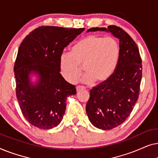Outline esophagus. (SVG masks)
Masks as SVG:
<instances>
[{"instance_id":"34e87169","label":"esophagus","mask_w":158,"mask_h":158,"mask_svg":"<svg viewBox=\"0 0 158 158\" xmlns=\"http://www.w3.org/2000/svg\"><path fill=\"white\" fill-rule=\"evenodd\" d=\"M83 89H85V88L83 87V86H77L76 87V90H77V92L78 93L79 91H81V90H83Z\"/></svg>"}]
</instances>
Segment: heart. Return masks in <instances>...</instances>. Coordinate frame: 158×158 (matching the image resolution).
I'll return each instance as SVG.
<instances>
[{"label":"heart","mask_w":158,"mask_h":158,"mask_svg":"<svg viewBox=\"0 0 158 158\" xmlns=\"http://www.w3.org/2000/svg\"><path fill=\"white\" fill-rule=\"evenodd\" d=\"M119 44L111 37L90 35L77 41L71 48L70 54L63 55L60 65L63 77L75 83L86 75L84 83L97 85L106 83L115 72L119 58Z\"/></svg>","instance_id":"1"}]
</instances>
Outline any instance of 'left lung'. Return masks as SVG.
<instances>
[{
	"instance_id": "left-lung-1",
	"label": "left lung",
	"mask_w": 158,
	"mask_h": 158,
	"mask_svg": "<svg viewBox=\"0 0 158 158\" xmlns=\"http://www.w3.org/2000/svg\"><path fill=\"white\" fill-rule=\"evenodd\" d=\"M111 32L119 40V58L112 77L90 91L85 110L94 127L109 130L124 122L132 111L139 94L142 60L132 38L116 26L90 28L87 31Z\"/></svg>"
}]
</instances>
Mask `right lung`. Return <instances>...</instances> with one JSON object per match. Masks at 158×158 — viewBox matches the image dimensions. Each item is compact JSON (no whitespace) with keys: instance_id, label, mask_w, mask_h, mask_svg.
I'll return each mask as SVG.
<instances>
[{"instance_id":"1","label":"right lung","mask_w":158,"mask_h":158,"mask_svg":"<svg viewBox=\"0 0 158 158\" xmlns=\"http://www.w3.org/2000/svg\"><path fill=\"white\" fill-rule=\"evenodd\" d=\"M84 28L40 27L30 32L19 47L14 64L16 97L23 116L37 128L50 129L61 122L68 96L75 86L60 74L62 51ZM31 74L38 79L33 84Z\"/></svg>"}]
</instances>
